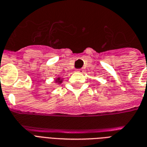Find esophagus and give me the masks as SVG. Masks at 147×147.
I'll use <instances>...</instances> for the list:
<instances>
[{
	"label": "esophagus",
	"mask_w": 147,
	"mask_h": 147,
	"mask_svg": "<svg viewBox=\"0 0 147 147\" xmlns=\"http://www.w3.org/2000/svg\"><path fill=\"white\" fill-rule=\"evenodd\" d=\"M76 71H77V72H80V73H82V72L83 71V69H81V68H80V69H77Z\"/></svg>",
	"instance_id": "esophagus-1"
}]
</instances>
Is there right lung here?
Wrapping results in <instances>:
<instances>
[{
    "label": "right lung",
    "instance_id": "right-lung-1",
    "mask_svg": "<svg viewBox=\"0 0 147 147\" xmlns=\"http://www.w3.org/2000/svg\"><path fill=\"white\" fill-rule=\"evenodd\" d=\"M57 80H58V82H59V83H61V80H60V78H58V79H57ZM56 82H57V81H56Z\"/></svg>",
    "mask_w": 147,
    "mask_h": 147
}]
</instances>
